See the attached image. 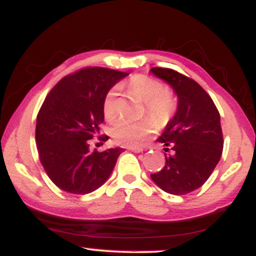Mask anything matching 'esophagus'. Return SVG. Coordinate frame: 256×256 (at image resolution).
<instances>
[{"instance_id":"esophagus-1","label":"esophagus","mask_w":256,"mask_h":256,"mask_svg":"<svg viewBox=\"0 0 256 256\" xmlns=\"http://www.w3.org/2000/svg\"><path fill=\"white\" fill-rule=\"evenodd\" d=\"M128 149L134 152H143V146H128Z\"/></svg>"}]
</instances>
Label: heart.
Instances as JSON below:
<instances>
[{
    "instance_id": "1",
    "label": "heart",
    "mask_w": 256,
    "mask_h": 256,
    "mask_svg": "<svg viewBox=\"0 0 256 256\" xmlns=\"http://www.w3.org/2000/svg\"><path fill=\"white\" fill-rule=\"evenodd\" d=\"M131 95L144 102V112L156 125H164L174 114L177 101L168 88L156 79L144 74H136L128 80ZM118 91L110 89L104 100V114L106 120L113 122L118 118ZM154 130V124L149 119L137 122H119L112 128L110 134L116 143L122 146H137L142 143Z\"/></svg>"
}]
</instances>
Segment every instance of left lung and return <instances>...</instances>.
I'll return each instance as SVG.
<instances>
[{"label":"left lung","instance_id":"1","mask_svg":"<svg viewBox=\"0 0 256 256\" xmlns=\"http://www.w3.org/2000/svg\"><path fill=\"white\" fill-rule=\"evenodd\" d=\"M178 96V107L158 142L165 144L164 168L150 177L164 192L185 195L206 183L224 146L220 114L210 96L198 83L174 70L152 67Z\"/></svg>","mask_w":256,"mask_h":256}]
</instances>
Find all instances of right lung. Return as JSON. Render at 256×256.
<instances>
[{"label":"right lung","mask_w":256,"mask_h":256,"mask_svg":"<svg viewBox=\"0 0 256 256\" xmlns=\"http://www.w3.org/2000/svg\"><path fill=\"white\" fill-rule=\"evenodd\" d=\"M128 73L86 67L66 76L46 95L37 116L40 164L56 186L70 194L95 192L110 178L122 148L90 150L104 122L107 92ZM104 142L108 136H101Z\"/></svg>","instance_id":"1"}]
</instances>
